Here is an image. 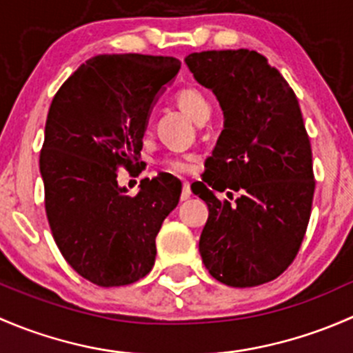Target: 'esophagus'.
Returning <instances> with one entry per match:
<instances>
[{
	"instance_id": "obj_1",
	"label": "esophagus",
	"mask_w": 353,
	"mask_h": 353,
	"mask_svg": "<svg viewBox=\"0 0 353 353\" xmlns=\"http://www.w3.org/2000/svg\"><path fill=\"white\" fill-rule=\"evenodd\" d=\"M191 196V188L188 181H183V193H181V201H186Z\"/></svg>"
}]
</instances>
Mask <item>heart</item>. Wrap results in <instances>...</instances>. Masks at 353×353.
Listing matches in <instances>:
<instances>
[{"label":"heart","mask_w":353,"mask_h":353,"mask_svg":"<svg viewBox=\"0 0 353 353\" xmlns=\"http://www.w3.org/2000/svg\"><path fill=\"white\" fill-rule=\"evenodd\" d=\"M176 102L179 108L196 123L208 119L212 114V104L201 90L194 87H186L177 92ZM163 167L172 174H188L193 167V157L191 155H170L163 159Z\"/></svg>","instance_id":"heart-1"}]
</instances>
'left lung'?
Segmentation results:
<instances>
[{"mask_svg":"<svg viewBox=\"0 0 353 353\" xmlns=\"http://www.w3.org/2000/svg\"><path fill=\"white\" fill-rule=\"evenodd\" d=\"M184 63L223 110V130L206 160L208 176L194 191L210 212L199 254L210 275L229 287L272 282L297 256L314 196L299 101L256 51L193 52ZM225 189L240 191L236 202L216 198Z\"/></svg>","mask_w":353,"mask_h":353,"instance_id":"1","label":"left lung"}]
</instances>
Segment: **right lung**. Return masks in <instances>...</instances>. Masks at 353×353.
<instances>
[{
	"mask_svg": "<svg viewBox=\"0 0 353 353\" xmlns=\"http://www.w3.org/2000/svg\"><path fill=\"white\" fill-rule=\"evenodd\" d=\"M179 68L170 56H95L49 108L39 160L49 227L68 265L99 287L130 285L150 273L157 234L179 203L165 176L141 181L137 196L117 184V167L143 163L150 110Z\"/></svg>",
	"mask_w": 353,
	"mask_h": 353,
	"instance_id": "add662e5",
	"label": "right lung"
}]
</instances>
